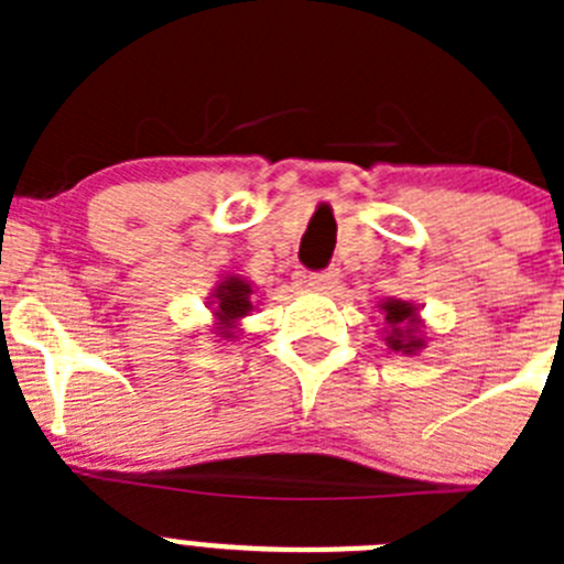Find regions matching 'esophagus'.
Masks as SVG:
<instances>
[{
    "instance_id": "obj_1",
    "label": "esophagus",
    "mask_w": 564,
    "mask_h": 564,
    "mask_svg": "<svg viewBox=\"0 0 564 564\" xmlns=\"http://www.w3.org/2000/svg\"><path fill=\"white\" fill-rule=\"evenodd\" d=\"M307 285L316 288V291H333L338 285V271L336 268H327V271L307 273Z\"/></svg>"
}]
</instances>
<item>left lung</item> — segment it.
<instances>
[{
	"instance_id": "1",
	"label": "left lung",
	"mask_w": 564,
	"mask_h": 564,
	"mask_svg": "<svg viewBox=\"0 0 564 564\" xmlns=\"http://www.w3.org/2000/svg\"><path fill=\"white\" fill-rule=\"evenodd\" d=\"M378 311L383 313V344H387V350L415 356L426 347L421 307L412 305V302H403V299H383Z\"/></svg>"
}]
</instances>
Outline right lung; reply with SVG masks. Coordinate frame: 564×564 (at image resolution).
<instances>
[{"instance_id":"1","label":"right lung","mask_w":564,"mask_h":564,"mask_svg":"<svg viewBox=\"0 0 564 564\" xmlns=\"http://www.w3.org/2000/svg\"><path fill=\"white\" fill-rule=\"evenodd\" d=\"M253 285L246 276H223L208 296L214 316V333L223 338H237L239 322L253 311Z\"/></svg>"}]
</instances>
